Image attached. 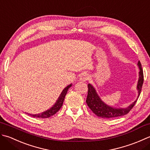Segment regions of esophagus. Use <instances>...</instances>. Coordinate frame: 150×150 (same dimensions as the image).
<instances>
[{"label":"esophagus","instance_id":"obj_1","mask_svg":"<svg viewBox=\"0 0 150 150\" xmlns=\"http://www.w3.org/2000/svg\"><path fill=\"white\" fill-rule=\"evenodd\" d=\"M88 78H89V76H88L87 74H85H85H82L81 75L79 79H80L81 81H86L88 79Z\"/></svg>","mask_w":150,"mask_h":150}]
</instances>
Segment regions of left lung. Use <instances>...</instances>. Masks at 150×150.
<instances>
[{"instance_id": "1", "label": "left lung", "mask_w": 150, "mask_h": 150, "mask_svg": "<svg viewBox=\"0 0 150 150\" xmlns=\"http://www.w3.org/2000/svg\"><path fill=\"white\" fill-rule=\"evenodd\" d=\"M138 66L139 67L140 72H139V78L137 85V89L139 91V97L140 93H141L143 82H144V74L143 70L142 68L141 63L140 61L138 62ZM88 87V94L86 99V103L91 111L94 114L97 115L98 117L103 118H117L119 117H122L125 115L129 113L137 101L135 100L132 104H131L126 109H116L112 107H110L105 103H103L100 100L98 95L95 89L91 84L87 85Z\"/></svg>"}]
</instances>
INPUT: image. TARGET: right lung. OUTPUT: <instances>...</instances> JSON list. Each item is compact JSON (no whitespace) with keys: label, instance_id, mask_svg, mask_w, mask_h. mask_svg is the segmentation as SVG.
I'll return each instance as SVG.
<instances>
[{"label":"right lung","instance_id":"1","mask_svg":"<svg viewBox=\"0 0 150 150\" xmlns=\"http://www.w3.org/2000/svg\"><path fill=\"white\" fill-rule=\"evenodd\" d=\"M71 86H72V85L70 84L68 85V86L64 88L63 91H62V94H60L59 97L58 98V100H57L56 103H55L52 108H50V109H48V110H47V111L42 112V113H41V114H38V115L28 114V115L31 116V117H34V118H48V117H50L51 116H53L54 115L56 114V112L59 111V110L61 109V108L62 107L63 101H64V100H65V97L66 96L67 91L69 90V88Z\"/></svg>","mask_w":150,"mask_h":150}]
</instances>
